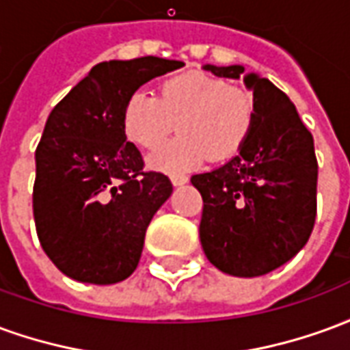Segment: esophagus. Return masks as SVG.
Segmentation results:
<instances>
[{"instance_id":"obj_1","label":"esophagus","mask_w":350,"mask_h":350,"mask_svg":"<svg viewBox=\"0 0 350 350\" xmlns=\"http://www.w3.org/2000/svg\"><path fill=\"white\" fill-rule=\"evenodd\" d=\"M170 182L174 183V185H183V183L189 182V178L185 174H172L170 176Z\"/></svg>"}]
</instances>
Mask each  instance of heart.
I'll list each match as a JSON object with an SVG mask.
<instances>
[{"label":"heart","instance_id":"b5f03b06","mask_svg":"<svg viewBox=\"0 0 350 350\" xmlns=\"http://www.w3.org/2000/svg\"><path fill=\"white\" fill-rule=\"evenodd\" d=\"M180 137L150 157L163 172H185L206 159L227 161L242 150L255 123V97L227 80L191 71L165 80L157 97L129 95L123 107V131L144 150L159 148L170 133Z\"/></svg>","mask_w":350,"mask_h":350}]
</instances>
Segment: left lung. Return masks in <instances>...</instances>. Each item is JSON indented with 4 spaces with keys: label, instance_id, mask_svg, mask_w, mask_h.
Returning <instances> with one entry per match:
<instances>
[{
    "label": "left lung",
    "instance_id": "obj_1",
    "mask_svg": "<svg viewBox=\"0 0 350 350\" xmlns=\"http://www.w3.org/2000/svg\"><path fill=\"white\" fill-rule=\"evenodd\" d=\"M215 77L240 79L243 67L206 65ZM255 123L240 153L191 183L202 197L200 243L225 273L257 278L275 270L308 243L317 215L313 137L293 100L268 79L247 75Z\"/></svg>",
    "mask_w": 350,
    "mask_h": 350
}]
</instances>
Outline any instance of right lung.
Here are the masks:
<instances>
[{
    "label": "right lung",
    "mask_w": 350,
    "mask_h": 350,
    "mask_svg": "<svg viewBox=\"0 0 350 350\" xmlns=\"http://www.w3.org/2000/svg\"><path fill=\"white\" fill-rule=\"evenodd\" d=\"M182 62H103L50 112L35 150L33 217L44 253L65 275L112 285L137 270L146 228L170 197L167 176L144 170L125 142L123 107L138 88Z\"/></svg>",
    "instance_id": "right-lung-1"
}]
</instances>
